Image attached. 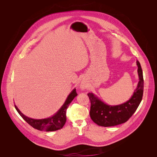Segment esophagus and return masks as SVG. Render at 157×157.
I'll list each match as a JSON object with an SVG mask.
<instances>
[{"label":"esophagus","mask_w":157,"mask_h":157,"mask_svg":"<svg viewBox=\"0 0 157 157\" xmlns=\"http://www.w3.org/2000/svg\"><path fill=\"white\" fill-rule=\"evenodd\" d=\"M80 87H81V89L82 90H84L85 89H86V86L85 84H81V85L80 86Z\"/></svg>","instance_id":"obj_1"}]
</instances>
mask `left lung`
<instances>
[{
    "mask_svg": "<svg viewBox=\"0 0 157 157\" xmlns=\"http://www.w3.org/2000/svg\"><path fill=\"white\" fill-rule=\"evenodd\" d=\"M138 67V85L130 99L125 103L111 105L105 104L93 93H88L90 106V116L94 123L102 127H113L126 122L136 112L141 103L143 95L144 79L141 64L136 62Z\"/></svg>",
    "mask_w": 157,
    "mask_h": 157,
    "instance_id": "left-lung-1",
    "label": "left lung"
}]
</instances>
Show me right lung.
<instances>
[{
    "instance_id": "add662e5",
    "label": "right lung",
    "mask_w": 157,
    "mask_h": 157,
    "mask_svg": "<svg viewBox=\"0 0 157 157\" xmlns=\"http://www.w3.org/2000/svg\"><path fill=\"white\" fill-rule=\"evenodd\" d=\"M78 95L76 88L72 90V91L68 95L67 99L61 107L60 109L52 117L44 118V119H33L26 117L17 108V106L14 105L15 108L23 119L26 121L33 128L40 131H55L61 129L66 122V111L72 100Z\"/></svg>"
}]
</instances>
